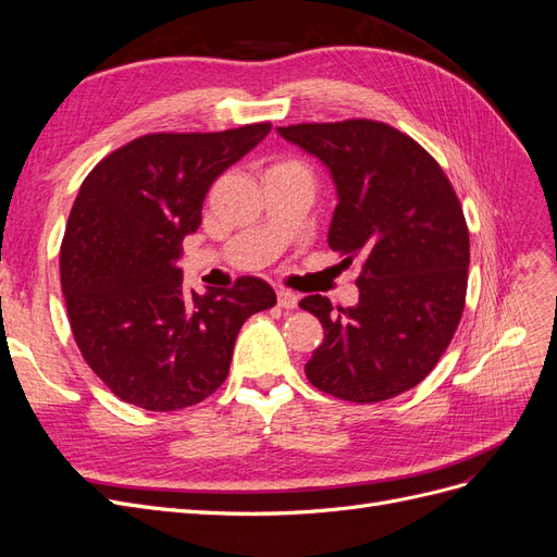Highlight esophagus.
<instances>
[{"instance_id": "esophagus-1", "label": "esophagus", "mask_w": 557, "mask_h": 557, "mask_svg": "<svg viewBox=\"0 0 557 557\" xmlns=\"http://www.w3.org/2000/svg\"><path fill=\"white\" fill-rule=\"evenodd\" d=\"M276 297H278V307H283V309H295L299 301V297L293 290H285V288H278Z\"/></svg>"}]
</instances>
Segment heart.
<instances>
[{
    "instance_id": "obj_1",
    "label": "heart",
    "mask_w": 557,
    "mask_h": 557,
    "mask_svg": "<svg viewBox=\"0 0 557 557\" xmlns=\"http://www.w3.org/2000/svg\"><path fill=\"white\" fill-rule=\"evenodd\" d=\"M276 166H299V164L293 162V160H288V162H281V164H276Z\"/></svg>"
}]
</instances>
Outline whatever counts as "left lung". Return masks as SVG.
Listing matches in <instances>:
<instances>
[{
    "label": "left lung",
    "mask_w": 557,
    "mask_h": 557,
    "mask_svg": "<svg viewBox=\"0 0 557 557\" xmlns=\"http://www.w3.org/2000/svg\"><path fill=\"white\" fill-rule=\"evenodd\" d=\"M278 134L327 166L339 197L327 244L344 262L362 258L356 307L334 311L320 295L299 301L325 330L307 379L358 404L411 391L444 356L465 309L469 232L458 195L423 146L385 123L352 117Z\"/></svg>",
    "instance_id": "left-lung-1"
}]
</instances>
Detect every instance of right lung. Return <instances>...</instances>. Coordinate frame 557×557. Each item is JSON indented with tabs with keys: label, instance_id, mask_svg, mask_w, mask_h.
Segmentation results:
<instances>
[{
	"label": "right lung",
	"instance_id": "add662e5",
	"mask_svg": "<svg viewBox=\"0 0 557 557\" xmlns=\"http://www.w3.org/2000/svg\"><path fill=\"white\" fill-rule=\"evenodd\" d=\"M269 129L144 134L83 181L60 248L62 293L83 360L123 401L178 411L207 399L230 374L242 325L276 305L256 276L188 293L176 267L213 181Z\"/></svg>",
	"mask_w": 557,
	"mask_h": 557
}]
</instances>
